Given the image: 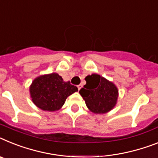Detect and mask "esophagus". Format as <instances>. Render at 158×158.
<instances>
[{"instance_id": "obj_1", "label": "esophagus", "mask_w": 158, "mask_h": 158, "mask_svg": "<svg viewBox=\"0 0 158 158\" xmlns=\"http://www.w3.org/2000/svg\"><path fill=\"white\" fill-rule=\"evenodd\" d=\"M82 87H83V86H82L81 84H79V85H78V89H79V90L81 89Z\"/></svg>"}]
</instances>
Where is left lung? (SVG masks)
<instances>
[{
  "instance_id": "left-lung-1",
  "label": "left lung",
  "mask_w": 158,
  "mask_h": 158,
  "mask_svg": "<svg viewBox=\"0 0 158 158\" xmlns=\"http://www.w3.org/2000/svg\"><path fill=\"white\" fill-rule=\"evenodd\" d=\"M86 84L79 91L87 108L95 114H104L115 108L119 92L115 83L98 74L85 78Z\"/></svg>"
}]
</instances>
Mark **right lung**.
Listing matches in <instances>:
<instances>
[{
    "instance_id": "right-lung-1",
    "label": "right lung",
    "mask_w": 158,
    "mask_h": 158,
    "mask_svg": "<svg viewBox=\"0 0 158 158\" xmlns=\"http://www.w3.org/2000/svg\"><path fill=\"white\" fill-rule=\"evenodd\" d=\"M78 91L77 87L63 81L57 73L36 77L30 86L32 102L43 111L55 112L60 109L68 96Z\"/></svg>"
}]
</instances>
